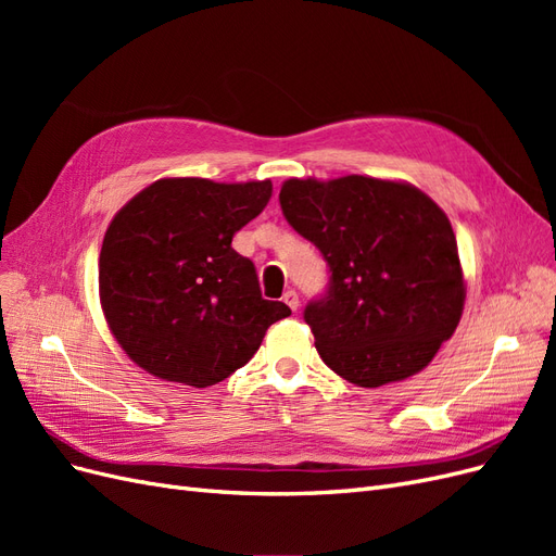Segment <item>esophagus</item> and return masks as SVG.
Segmentation results:
<instances>
[{
    "label": "esophagus",
    "instance_id": "1",
    "mask_svg": "<svg viewBox=\"0 0 556 556\" xmlns=\"http://www.w3.org/2000/svg\"><path fill=\"white\" fill-rule=\"evenodd\" d=\"M282 301L285 304H288L292 311H299V306H301V301H299V294L294 292V290H288L282 294Z\"/></svg>",
    "mask_w": 556,
    "mask_h": 556
}]
</instances>
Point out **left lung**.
Instances as JSON below:
<instances>
[{"label": "left lung", "mask_w": 556, "mask_h": 556, "mask_svg": "<svg viewBox=\"0 0 556 556\" xmlns=\"http://www.w3.org/2000/svg\"><path fill=\"white\" fill-rule=\"evenodd\" d=\"M280 208L329 264L327 294L304 311L323 362L359 387L422 371L466 299L443 208L410 182L371 176L290 178Z\"/></svg>", "instance_id": "left-lung-1"}]
</instances>
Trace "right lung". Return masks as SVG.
I'll return each mask as SVG.
<instances>
[{
    "label": "right lung",
    "mask_w": 556,
    "mask_h": 556,
    "mask_svg": "<svg viewBox=\"0 0 556 556\" xmlns=\"http://www.w3.org/2000/svg\"><path fill=\"white\" fill-rule=\"evenodd\" d=\"M271 180L160 178L115 213L99 252V301L125 355L150 376L208 387L248 364L292 311L260 292L231 239Z\"/></svg>",
    "instance_id": "right-lung-1"
}]
</instances>
